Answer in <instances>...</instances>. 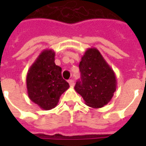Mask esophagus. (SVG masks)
<instances>
[{"label": "esophagus", "mask_w": 146, "mask_h": 146, "mask_svg": "<svg viewBox=\"0 0 146 146\" xmlns=\"http://www.w3.org/2000/svg\"><path fill=\"white\" fill-rule=\"evenodd\" d=\"M68 82H69V84H70V85L71 86V87H73V86H74V81H73V80H69Z\"/></svg>", "instance_id": "esophagus-1"}]
</instances>
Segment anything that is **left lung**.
<instances>
[{
	"label": "left lung",
	"mask_w": 146,
	"mask_h": 146,
	"mask_svg": "<svg viewBox=\"0 0 146 146\" xmlns=\"http://www.w3.org/2000/svg\"><path fill=\"white\" fill-rule=\"evenodd\" d=\"M79 68L81 77L74 89L82 96L85 104L95 109L107 105L116 90V78L97 48L87 49Z\"/></svg>",
	"instance_id": "obj_1"
}]
</instances>
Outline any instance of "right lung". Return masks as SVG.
Masks as SVG:
<instances>
[{
	"instance_id": "1",
	"label": "right lung",
	"mask_w": 146,
	"mask_h": 146,
	"mask_svg": "<svg viewBox=\"0 0 146 146\" xmlns=\"http://www.w3.org/2000/svg\"><path fill=\"white\" fill-rule=\"evenodd\" d=\"M54 55L53 50H44L27 73L28 96L44 110L55 107L62 94L70 88L62 76V68L54 63Z\"/></svg>"
}]
</instances>
